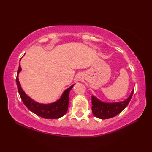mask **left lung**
<instances>
[{
	"label": "left lung",
	"mask_w": 152,
	"mask_h": 152,
	"mask_svg": "<svg viewBox=\"0 0 152 152\" xmlns=\"http://www.w3.org/2000/svg\"><path fill=\"white\" fill-rule=\"evenodd\" d=\"M133 91L127 99L121 102H104L96 97L92 96V110L95 117L101 119H107L115 117L127 106L133 96Z\"/></svg>",
	"instance_id": "left-lung-1"
}]
</instances>
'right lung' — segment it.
I'll use <instances>...</instances> for the list:
<instances>
[{"instance_id": "1", "label": "right lung", "mask_w": 152, "mask_h": 152, "mask_svg": "<svg viewBox=\"0 0 152 152\" xmlns=\"http://www.w3.org/2000/svg\"><path fill=\"white\" fill-rule=\"evenodd\" d=\"M20 70H21V68L19 65V69L17 70L16 78L17 85L20 99L23 102L24 104L27 107V109L31 112L34 113L37 116L45 118V119H59V118L64 116L68 109L69 92L72 88L74 84L71 86L70 88L66 89L61 95L60 99H58L57 101L50 104L39 103V102L33 101L29 96H28L25 94V92L23 91L19 81V78H18V75H19Z\"/></svg>"}]
</instances>
